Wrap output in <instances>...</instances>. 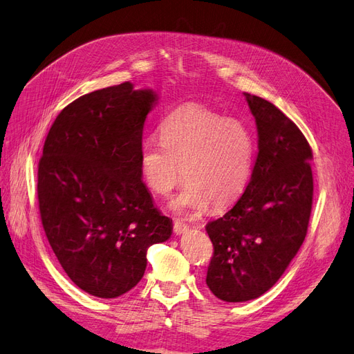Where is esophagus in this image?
Here are the masks:
<instances>
[{
  "instance_id": "34e87169",
  "label": "esophagus",
  "mask_w": 354,
  "mask_h": 354,
  "mask_svg": "<svg viewBox=\"0 0 354 354\" xmlns=\"http://www.w3.org/2000/svg\"><path fill=\"white\" fill-rule=\"evenodd\" d=\"M187 230H189L187 224H185L183 221H178V220L174 221V233H176V234H183V233H186Z\"/></svg>"
}]
</instances>
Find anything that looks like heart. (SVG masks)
I'll list each match as a JSON object with an SVG mask.
<instances>
[{
    "mask_svg": "<svg viewBox=\"0 0 354 354\" xmlns=\"http://www.w3.org/2000/svg\"><path fill=\"white\" fill-rule=\"evenodd\" d=\"M159 137L160 143L142 146L140 173L149 189L165 196L181 183L184 169L187 185L171 203L177 212L198 216L209 203L223 208L248 186L255 142L242 121L187 103L165 118Z\"/></svg>",
    "mask_w": 354,
    "mask_h": 354,
    "instance_id": "obj_1",
    "label": "heart"
}]
</instances>
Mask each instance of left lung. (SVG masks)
I'll list each match as a JSON object with an SVG mask.
<instances>
[{
	"label": "left lung",
	"instance_id": "1",
	"mask_svg": "<svg viewBox=\"0 0 354 354\" xmlns=\"http://www.w3.org/2000/svg\"><path fill=\"white\" fill-rule=\"evenodd\" d=\"M243 95L255 118L259 153L243 195L205 227L214 245L207 285L227 303L259 298L281 279L304 242L313 202L306 137L273 103Z\"/></svg>",
	"mask_w": 354,
	"mask_h": 354
}]
</instances>
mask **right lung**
Masks as SVG:
<instances>
[{"label": "right lung", "mask_w": 354, "mask_h": 354, "mask_svg": "<svg viewBox=\"0 0 354 354\" xmlns=\"http://www.w3.org/2000/svg\"><path fill=\"white\" fill-rule=\"evenodd\" d=\"M158 99L131 82L93 91L68 104L46 138L38 165L42 226L63 270L90 295L130 291L145 274L149 246L173 233L138 162Z\"/></svg>", "instance_id": "obj_1"}]
</instances>
